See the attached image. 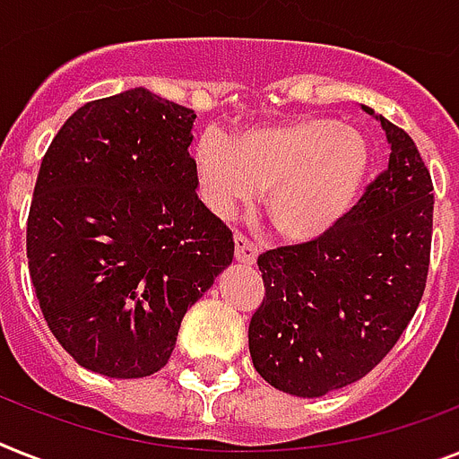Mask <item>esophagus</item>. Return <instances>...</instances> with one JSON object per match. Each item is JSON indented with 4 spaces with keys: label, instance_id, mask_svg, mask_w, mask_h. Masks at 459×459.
I'll use <instances>...</instances> for the list:
<instances>
[{
    "label": "esophagus",
    "instance_id": "obj_1",
    "mask_svg": "<svg viewBox=\"0 0 459 459\" xmlns=\"http://www.w3.org/2000/svg\"><path fill=\"white\" fill-rule=\"evenodd\" d=\"M234 257L241 264H255L257 246L251 244L244 234H234Z\"/></svg>",
    "mask_w": 459,
    "mask_h": 459
}]
</instances>
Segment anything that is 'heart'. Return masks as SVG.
<instances>
[{"label":"heart","instance_id":"b5f03b06","mask_svg":"<svg viewBox=\"0 0 459 459\" xmlns=\"http://www.w3.org/2000/svg\"><path fill=\"white\" fill-rule=\"evenodd\" d=\"M368 166L366 135L325 117L244 128L234 140L208 128L195 145L204 202L225 215L267 189L264 211L289 244L331 234L357 204Z\"/></svg>","mask_w":459,"mask_h":459}]
</instances>
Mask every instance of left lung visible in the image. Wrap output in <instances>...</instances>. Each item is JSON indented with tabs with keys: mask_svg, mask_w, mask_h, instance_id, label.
Wrapping results in <instances>:
<instances>
[{
	"mask_svg": "<svg viewBox=\"0 0 459 459\" xmlns=\"http://www.w3.org/2000/svg\"><path fill=\"white\" fill-rule=\"evenodd\" d=\"M389 164L319 241L257 257L264 300L248 325L253 366L279 392L316 399L387 357L425 293L431 176L403 128L373 109Z\"/></svg>",
	"mask_w": 459,
	"mask_h": 459,
	"instance_id": "8db88e82",
	"label": "left lung"
}]
</instances>
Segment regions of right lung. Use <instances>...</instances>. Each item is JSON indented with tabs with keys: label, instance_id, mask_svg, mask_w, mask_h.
Instances as JSON below:
<instances>
[{
	"label": "right lung",
	"instance_id": "right-lung-1",
	"mask_svg": "<svg viewBox=\"0 0 459 459\" xmlns=\"http://www.w3.org/2000/svg\"><path fill=\"white\" fill-rule=\"evenodd\" d=\"M195 119L138 86L82 105L41 159L30 279L82 368L121 380L164 368L185 312L232 264V232L196 196Z\"/></svg>",
	"mask_w": 459,
	"mask_h": 459
}]
</instances>
